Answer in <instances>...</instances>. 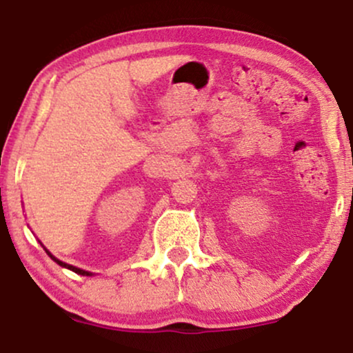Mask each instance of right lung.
<instances>
[{"mask_svg": "<svg viewBox=\"0 0 353 353\" xmlns=\"http://www.w3.org/2000/svg\"><path fill=\"white\" fill-rule=\"evenodd\" d=\"M48 252V250H46ZM48 255H50V257L52 259V261L56 262V264H59L61 267H66V269H70V270H72V272H76V274H81V275H91L89 272H86V270H83V269H78V267H74V265H70V264H64V262H61V261H58V259L56 257H52V255L48 252Z\"/></svg>", "mask_w": 353, "mask_h": 353, "instance_id": "right-lung-1", "label": "right lung"}]
</instances>
